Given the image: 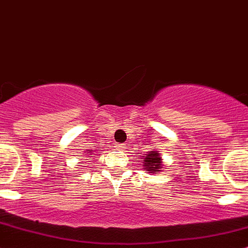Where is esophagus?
<instances>
[{
	"label": "esophagus",
	"instance_id": "obj_1",
	"mask_svg": "<svg viewBox=\"0 0 248 248\" xmlns=\"http://www.w3.org/2000/svg\"><path fill=\"white\" fill-rule=\"evenodd\" d=\"M116 147L119 150H124V147H126V146H124V144H117Z\"/></svg>",
	"mask_w": 248,
	"mask_h": 248
}]
</instances>
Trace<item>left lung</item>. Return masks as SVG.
<instances>
[{
  "label": "left lung",
  "mask_w": 248,
  "mask_h": 248,
  "mask_svg": "<svg viewBox=\"0 0 248 248\" xmlns=\"http://www.w3.org/2000/svg\"><path fill=\"white\" fill-rule=\"evenodd\" d=\"M144 161V169L149 172L154 171H161L159 169L162 168V162L159 154L157 151H150L146 152V156L142 158Z\"/></svg>",
  "instance_id": "1"
}]
</instances>
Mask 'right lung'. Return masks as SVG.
Here are the masks:
<instances>
[{
    "label": "right lung",
    "instance_id": "right-lung-1",
    "mask_svg": "<svg viewBox=\"0 0 248 248\" xmlns=\"http://www.w3.org/2000/svg\"><path fill=\"white\" fill-rule=\"evenodd\" d=\"M90 157H91V156H90Z\"/></svg>",
    "mask_w": 248,
    "mask_h": 248
}]
</instances>
